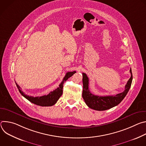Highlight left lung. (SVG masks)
Segmentation results:
<instances>
[{"label": "left lung", "instance_id": "8db88e82", "mask_svg": "<svg viewBox=\"0 0 146 146\" xmlns=\"http://www.w3.org/2000/svg\"><path fill=\"white\" fill-rule=\"evenodd\" d=\"M131 74V78L128 81L127 84L125 87L123 92L117 94L115 96H98L92 94L89 90V79L86 73H82V83L83 91L82 98L84 99L86 105L91 109L103 111L111 109L117 105L123 99L128 92L132 81V73L131 68L130 69Z\"/></svg>", "mask_w": 146, "mask_h": 146}]
</instances>
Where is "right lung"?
<instances>
[{"label": "right lung", "instance_id": "obj_1", "mask_svg": "<svg viewBox=\"0 0 146 146\" xmlns=\"http://www.w3.org/2000/svg\"><path fill=\"white\" fill-rule=\"evenodd\" d=\"M75 73H76V71L66 73L63 80H62V81L59 84V87H58L56 89H55L53 91L50 92L48 95L41 96L33 97V96L27 95L25 94L23 91H21L20 87L17 84V82H15V84L20 94H21L24 98H25L27 99H28L29 101L32 102V103H34L35 105H38L40 106H51L55 105V104L56 103V102L58 101V100L60 97V96L62 95V92H63V86H64V82L69 77L72 76Z\"/></svg>", "mask_w": 146, "mask_h": 146}]
</instances>
